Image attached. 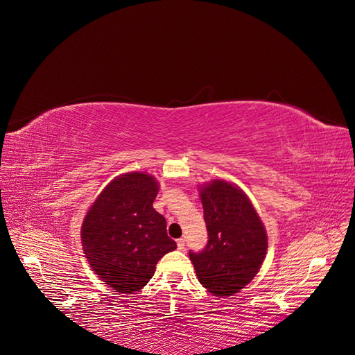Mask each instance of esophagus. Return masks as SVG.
<instances>
[{
    "mask_svg": "<svg viewBox=\"0 0 355 355\" xmlns=\"http://www.w3.org/2000/svg\"><path fill=\"white\" fill-rule=\"evenodd\" d=\"M176 244H178V249H179V250H184V249H185V240H184V239H179V240L176 241Z\"/></svg>",
    "mask_w": 355,
    "mask_h": 355,
    "instance_id": "esophagus-1",
    "label": "esophagus"
}]
</instances>
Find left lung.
I'll return each instance as SVG.
<instances>
[{"mask_svg":"<svg viewBox=\"0 0 355 355\" xmlns=\"http://www.w3.org/2000/svg\"><path fill=\"white\" fill-rule=\"evenodd\" d=\"M209 241L189 252L198 282L214 296L240 292L259 272L268 249L263 223L244 192L231 182L214 179L200 187Z\"/></svg>","mask_w":355,"mask_h":355,"instance_id":"obj_1","label":"left lung"}]
</instances>
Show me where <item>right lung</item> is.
Segmentation results:
<instances>
[{
    "instance_id": "add662e5",
    "label": "right lung",
    "mask_w": 355,
    "mask_h": 355,
    "mask_svg": "<svg viewBox=\"0 0 355 355\" xmlns=\"http://www.w3.org/2000/svg\"><path fill=\"white\" fill-rule=\"evenodd\" d=\"M158 194L154 176L132 171L115 178L85 214L81 241L92 270L116 292L144 288L166 253L176 249L167 223L153 202Z\"/></svg>"
}]
</instances>
